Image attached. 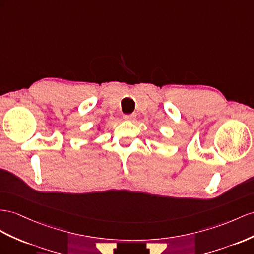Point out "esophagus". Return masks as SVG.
<instances>
[{
    "instance_id": "34e87169",
    "label": "esophagus",
    "mask_w": 254,
    "mask_h": 254,
    "mask_svg": "<svg viewBox=\"0 0 254 254\" xmlns=\"http://www.w3.org/2000/svg\"><path fill=\"white\" fill-rule=\"evenodd\" d=\"M135 115L134 114H129V115H125L123 116V119L125 120H129V121H133L135 119Z\"/></svg>"
}]
</instances>
